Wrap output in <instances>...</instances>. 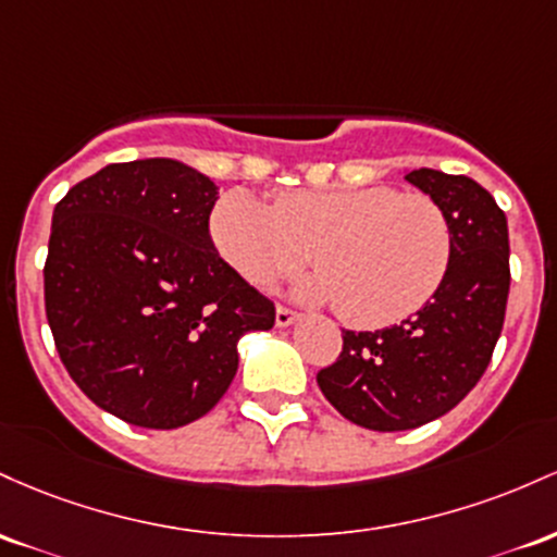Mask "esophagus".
<instances>
[{
	"mask_svg": "<svg viewBox=\"0 0 557 557\" xmlns=\"http://www.w3.org/2000/svg\"><path fill=\"white\" fill-rule=\"evenodd\" d=\"M295 321H299V315L295 310H289V308H276V326L278 329H286V326H292V323Z\"/></svg>",
	"mask_w": 557,
	"mask_h": 557,
	"instance_id": "1",
	"label": "esophagus"
}]
</instances>
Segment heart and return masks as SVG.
<instances>
[{"instance_id":"heart-1","label":"heart","mask_w":557,"mask_h":557,"mask_svg":"<svg viewBox=\"0 0 557 557\" xmlns=\"http://www.w3.org/2000/svg\"><path fill=\"white\" fill-rule=\"evenodd\" d=\"M210 231L221 258L255 286L297 271L310 249L318 276L299 295L334 302L362 329L421 310L453 260V226L442 205L389 186L292 189L273 205L236 189L215 205Z\"/></svg>"}]
</instances>
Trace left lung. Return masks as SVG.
Segmentation results:
<instances>
[{
	"label": "left lung",
	"mask_w": 557,
	"mask_h": 557,
	"mask_svg": "<svg viewBox=\"0 0 557 557\" xmlns=\"http://www.w3.org/2000/svg\"><path fill=\"white\" fill-rule=\"evenodd\" d=\"M405 181L447 212L453 260L436 295L416 315L379 331H345L339 358L318 386L347 421L408 431L449 413L490 366L510 289L508 221L468 176L434 168Z\"/></svg>",
	"instance_id": "obj_1"
}]
</instances>
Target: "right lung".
Here are the masks:
<instances>
[{
  "label": "right lung",
  "instance_id": "add662e5",
  "mask_svg": "<svg viewBox=\"0 0 557 557\" xmlns=\"http://www.w3.org/2000/svg\"><path fill=\"white\" fill-rule=\"evenodd\" d=\"M218 186L171 158L112 162L52 212L44 305L78 389L131 426L178 429L226 395L276 308L210 239Z\"/></svg>",
  "mask_w": 557,
  "mask_h": 557
}]
</instances>
